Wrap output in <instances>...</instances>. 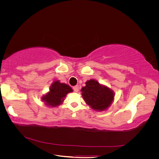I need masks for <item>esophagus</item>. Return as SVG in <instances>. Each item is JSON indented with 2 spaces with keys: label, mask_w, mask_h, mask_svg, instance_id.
Wrapping results in <instances>:
<instances>
[{
  "label": "esophagus",
  "mask_w": 159,
  "mask_h": 159,
  "mask_svg": "<svg viewBox=\"0 0 159 159\" xmlns=\"http://www.w3.org/2000/svg\"><path fill=\"white\" fill-rule=\"evenodd\" d=\"M74 91H75V92H78V91H79V86L78 85H75V87L74 88Z\"/></svg>",
  "instance_id": "34e87169"
}]
</instances>
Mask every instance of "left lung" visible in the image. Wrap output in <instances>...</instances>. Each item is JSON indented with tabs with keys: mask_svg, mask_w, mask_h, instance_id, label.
<instances>
[{
	"mask_svg": "<svg viewBox=\"0 0 159 159\" xmlns=\"http://www.w3.org/2000/svg\"><path fill=\"white\" fill-rule=\"evenodd\" d=\"M81 91L85 103L98 111L107 109L114 99L113 91L93 79L86 81Z\"/></svg>",
	"mask_w": 159,
	"mask_h": 159,
	"instance_id": "obj_1",
	"label": "left lung"
}]
</instances>
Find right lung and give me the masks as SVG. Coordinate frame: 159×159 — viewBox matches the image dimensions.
Masks as SVG:
<instances>
[{
    "label": "right lung",
    "instance_id": "right-lung-1",
    "mask_svg": "<svg viewBox=\"0 0 159 159\" xmlns=\"http://www.w3.org/2000/svg\"><path fill=\"white\" fill-rule=\"evenodd\" d=\"M72 91L70 86L56 80L51 85L48 92L42 96V101L48 107H57L63 103L66 95Z\"/></svg>",
    "mask_w": 159,
    "mask_h": 159
}]
</instances>
